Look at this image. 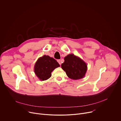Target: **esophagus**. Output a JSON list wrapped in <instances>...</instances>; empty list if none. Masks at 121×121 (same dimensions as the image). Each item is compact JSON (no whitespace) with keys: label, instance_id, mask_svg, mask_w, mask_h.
I'll return each instance as SVG.
<instances>
[{"label":"esophagus","instance_id":"34e87169","mask_svg":"<svg viewBox=\"0 0 121 121\" xmlns=\"http://www.w3.org/2000/svg\"><path fill=\"white\" fill-rule=\"evenodd\" d=\"M57 61H58V62L59 63V64L60 65H61V60H57Z\"/></svg>","mask_w":121,"mask_h":121}]
</instances>
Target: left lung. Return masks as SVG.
Masks as SVG:
<instances>
[{
    "label": "left lung",
    "instance_id": "obj_1",
    "mask_svg": "<svg viewBox=\"0 0 121 121\" xmlns=\"http://www.w3.org/2000/svg\"><path fill=\"white\" fill-rule=\"evenodd\" d=\"M61 66L68 77L73 79L82 78L87 70L86 63L73 54H69L65 57L64 62Z\"/></svg>",
    "mask_w": 121,
    "mask_h": 121
}]
</instances>
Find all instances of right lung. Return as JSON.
<instances>
[{"mask_svg":"<svg viewBox=\"0 0 121 121\" xmlns=\"http://www.w3.org/2000/svg\"><path fill=\"white\" fill-rule=\"evenodd\" d=\"M60 66L58 62L49 56L39 58L35 66V72L41 80H45L51 77L52 72Z\"/></svg>","mask_w":121,"mask_h":121,"instance_id":"1","label":"right lung"}]
</instances>
